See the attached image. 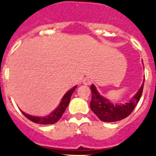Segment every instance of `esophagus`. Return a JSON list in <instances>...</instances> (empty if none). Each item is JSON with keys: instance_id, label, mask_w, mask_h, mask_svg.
Wrapping results in <instances>:
<instances>
[{"instance_id": "esophagus-1", "label": "esophagus", "mask_w": 156, "mask_h": 156, "mask_svg": "<svg viewBox=\"0 0 156 156\" xmlns=\"http://www.w3.org/2000/svg\"><path fill=\"white\" fill-rule=\"evenodd\" d=\"M83 84L85 85H90L91 84V80L89 78V77H86V78H84L83 79Z\"/></svg>"}]
</instances>
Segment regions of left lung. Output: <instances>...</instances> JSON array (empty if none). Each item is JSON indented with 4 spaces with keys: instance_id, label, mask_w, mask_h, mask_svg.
<instances>
[{
    "instance_id": "1",
    "label": "left lung",
    "mask_w": 156,
    "mask_h": 156,
    "mask_svg": "<svg viewBox=\"0 0 156 156\" xmlns=\"http://www.w3.org/2000/svg\"><path fill=\"white\" fill-rule=\"evenodd\" d=\"M144 82V80L138 91L133 95L131 100L123 104H114L111 102L108 99L101 95L94 85L92 84L90 86L92 93L91 101L90 104V109L98 117V119L103 122H116L125 119L133 112L140 100V96L142 94Z\"/></svg>"
}]
</instances>
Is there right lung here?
I'll return each mask as SVG.
<instances>
[{"label":"right lung","mask_w":156,"mask_h":156,"mask_svg":"<svg viewBox=\"0 0 156 156\" xmlns=\"http://www.w3.org/2000/svg\"><path fill=\"white\" fill-rule=\"evenodd\" d=\"M76 87L77 86L73 87L69 90L66 92L64 94V96L62 97V98L58 106L53 112H51L49 115H45V116H34V115L27 114L26 112H24L23 111H22V113L27 117V119L31 120L32 122H36V123H39V124L43 125L54 124V123L57 122L60 119L62 114L64 113V112L66 111V108H67V106H68L69 103L70 101L72 94H73V93L74 90H76Z\"/></svg>","instance_id":"add662e5"}]
</instances>
